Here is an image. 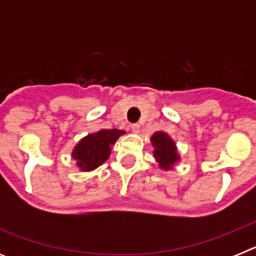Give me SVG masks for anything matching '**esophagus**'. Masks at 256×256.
Instances as JSON below:
<instances>
[{
	"mask_svg": "<svg viewBox=\"0 0 256 256\" xmlns=\"http://www.w3.org/2000/svg\"><path fill=\"white\" fill-rule=\"evenodd\" d=\"M130 130H132L133 133H138L140 132V124H137V123L130 124Z\"/></svg>",
	"mask_w": 256,
	"mask_h": 256,
	"instance_id": "34e87169",
	"label": "esophagus"
}]
</instances>
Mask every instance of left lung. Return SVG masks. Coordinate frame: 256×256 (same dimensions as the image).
Returning <instances> with one entry per match:
<instances>
[{
  "mask_svg": "<svg viewBox=\"0 0 256 256\" xmlns=\"http://www.w3.org/2000/svg\"><path fill=\"white\" fill-rule=\"evenodd\" d=\"M151 142H152V146L155 148L154 156H155L156 162H159L160 168L170 169L172 165L180 160L176 144L166 133H154V136L151 137Z\"/></svg>",
  "mask_w": 256,
  "mask_h": 256,
  "instance_id": "1",
  "label": "left lung"
}]
</instances>
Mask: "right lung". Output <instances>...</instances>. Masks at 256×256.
I'll use <instances>...</instances> for the list:
<instances>
[{"label":"right lung","mask_w":256,"mask_h":256,"mask_svg":"<svg viewBox=\"0 0 256 256\" xmlns=\"http://www.w3.org/2000/svg\"><path fill=\"white\" fill-rule=\"evenodd\" d=\"M124 134V130H101L79 141L73 150V158L83 172L94 170L105 162L112 152V146Z\"/></svg>","instance_id":"add662e5"}]
</instances>
